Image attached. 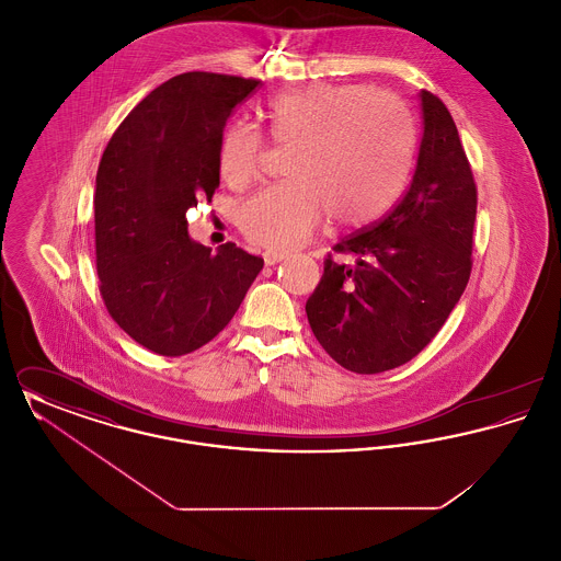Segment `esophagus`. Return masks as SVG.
Masks as SVG:
<instances>
[{"label":"esophagus","instance_id":"1","mask_svg":"<svg viewBox=\"0 0 561 561\" xmlns=\"http://www.w3.org/2000/svg\"><path fill=\"white\" fill-rule=\"evenodd\" d=\"M263 259H265V263H267V265H275V263L284 261V259H286V254H284V252H273V250H267V252L263 254Z\"/></svg>","mask_w":561,"mask_h":561}]
</instances>
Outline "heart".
<instances>
[{
  "label": "heart",
  "instance_id": "b5f03b06",
  "mask_svg": "<svg viewBox=\"0 0 561 561\" xmlns=\"http://www.w3.org/2000/svg\"><path fill=\"white\" fill-rule=\"evenodd\" d=\"M275 145L293 147L290 183L243 202V236L273 252L309 240L323 218L343 227L376 220L400 195L412 160V122L400 103L359 83H309L282 92L265 108ZM265 138L231 124L218 147V168L231 187L261 174Z\"/></svg>",
  "mask_w": 561,
  "mask_h": 561
}]
</instances>
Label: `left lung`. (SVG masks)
<instances>
[{
  "label": "left lung",
  "instance_id": "obj_1",
  "mask_svg": "<svg viewBox=\"0 0 561 561\" xmlns=\"http://www.w3.org/2000/svg\"><path fill=\"white\" fill-rule=\"evenodd\" d=\"M423 136L398 206L332 250L307 300L325 353L351 373L403 366L435 339L473 267L478 187L448 107L421 90Z\"/></svg>",
  "mask_w": 561,
  "mask_h": 561
}]
</instances>
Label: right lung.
Returning <instances> with one entry per match:
<instances>
[{"label":"right lung","instance_id":"obj_1","mask_svg":"<svg viewBox=\"0 0 561 561\" xmlns=\"http://www.w3.org/2000/svg\"><path fill=\"white\" fill-rule=\"evenodd\" d=\"M261 80L188 71L126 115L99 163L94 236L108 316L163 357L204 347L231 321L263 268L227 241L191 240L187 210L213 202L218 147L231 113Z\"/></svg>","mask_w":561,"mask_h":561}]
</instances>
